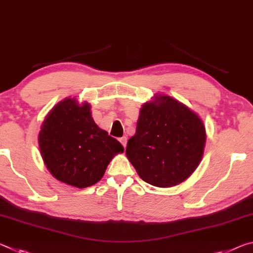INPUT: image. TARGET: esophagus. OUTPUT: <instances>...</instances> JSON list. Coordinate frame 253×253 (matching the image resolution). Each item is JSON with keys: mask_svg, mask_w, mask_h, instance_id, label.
Returning a JSON list of instances; mask_svg holds the SVG:
<instances>
[{"mask_svg": "<svg viewBox=\"0 0 253 253\" xmlns=\"http://www.w3.org/2000/svg\"><path fill=\"white\" fill-rule=\"evenodd\" d=\"M120 142H121L122 146L126 148V142H127V138L126 136H122V138H120Z\"/></svg>", "mask_w": 253, "mask_h": 253, "instance_id": "34e87169", "label": "esophagus"}]
</instances>
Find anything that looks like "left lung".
<instances>
[{"label": "left lung", "instance_id": "left-lung-1", "mask_svg": "<svg viewBox=\"0 0 253 253\" xmlns=\"http://www.w3.org/2000/svg\"><path fill=\"white\" fill-rule=\"evenodd\" d=\"M205 140V126L195 112L170 96L157 95L140 110L126 154L142 180L172 187L200 165Z\"/></svg>", "mask_w": 253, "mask_h": 253}]
</instances>
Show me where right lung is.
<instances>
[{"instance_id":"add662e5","label":"right lung","mask_w":253,"mask_h":253,"mask_svg":"<svg viewBox=\"0 0 253 253\" xmlns=\"http://www.w3.org/2000/svg\"><path fill=\"white\" fill-rule=\"evenodd\" d=\"M43 163L61 183L85 188L104 176L122 144L94 122L88 103L65 98L49 112L39 132Z\"/></svg>"}]
</instances>
